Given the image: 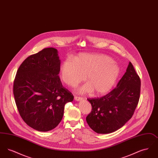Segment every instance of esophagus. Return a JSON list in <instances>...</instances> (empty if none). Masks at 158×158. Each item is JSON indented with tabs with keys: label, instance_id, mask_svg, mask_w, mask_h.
Returning a JSON list of instances; mask_svg holds the SVG:
<instances>
[{
	"label": "esophagus",
	"instance_id": "obj_1",
	"mask_svg": "<svg viewBox=\"0 0 158 158\" xmlns=\"http://www.w3.org/2000/svg\"><path fill=\"white\" fill-rule=\"evenodd\" d=\"M74 98H75V99L76 101H81V100L83 99L82 97H77V96H75Z\"/></svg>",
	"mask_w": 158,
	"mask_h": 158
}]
</instances>
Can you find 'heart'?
Masks as SVG:
<instances>
[{"mask_svg": "<svg viewBox=\"0 0 158 158\" xmlns=\"http://www.w3.org/2000/svg\"><path fill=\"white\" fill-rule=\"evenodd\" d=\"M120 74V68L113 59L100 54H81L74 61L65 60L61 68L63 81L70 86H76L85 81L88 83L80 91L103 95L110 90Z\"/></svg>", "mask_w": 158, "mask_h": 158, "instance_id": "obj_1", "label": "heart"}]
</instances>
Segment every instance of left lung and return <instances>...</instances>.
I'll return each instance as SVG.
<instances>
[{"instance_id": "left-lung-1", "label": "left lung", "mask_w": 158, "mask_h": 158, "mask_svg": "<svg viewBox=\"0 0 158 158\" xmlns=\"http://www.w3.org/2000/svg\"><path fill=\"white\" fill-rule=\"evenodd\" d=\"M141 81L130 61L117 87L101 98H88L92 110L88 124L99 134L111 133L122 127L133 116L140 94Z\"/></svg>"}]
</instances>
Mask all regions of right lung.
<instances>
[{"instance_id":"add662e5","label":"right lung","mask_w":158,"mask_h":158,"mask_svg":"<svg viewBox=\"0 0 158 158\" xmlns=\"http://www.w3.org/2000/svg\"><path fill=\"white\" fill-rule=\"evenodd\" d=\"M60 70L57 50L52 47L31 55L17 70L13 87L16 107L25 123L38 131L57 127L64 105L74 98L63 86Z\"/></svg>"}]
</instances>
